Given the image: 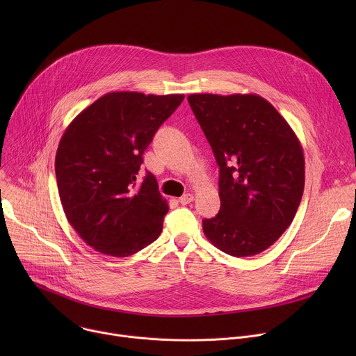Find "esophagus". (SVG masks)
Instances as JSON below:
<instances>
[{"label":"esophagus","instance_id":"esophagus-1","mask_svg":"<svg viewBox=\"0 0 356 356\" xmlns=\"http://www.w3.org/2000/svg\"><path fill=\"white\" fill-rule=\"evenodd\" d=\"M193 200H194V195H193V194H190V193H187V194H184V195H181V197L179 198V201H180V204H181V206L188 204V202H191Z\"/></svg>","mask_w":356,"mask_h":356}]
</instances>
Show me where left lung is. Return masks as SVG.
Segmentation results:
<instances>
[{
  "label": "left lung",
  "mask_w": 356,
  "mask_h": 356,
  "mask_svg": "<svg viewBox=\"0 0 356 356\" xmlns=\"http://www.w3.org/2000/svg\"><path fill=\"white\" fill-rule=\"evenodd\" d=\"M188 104L220 166L221 209L202 220L207 239L231 257H253L291 224L304 190L302 147L258 94H190Z\"/></svg>",
  "instance_id": "obj_1"
}]
</instances>
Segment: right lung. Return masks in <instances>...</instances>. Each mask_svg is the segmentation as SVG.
I'll list each match as a JSON object with an SVG mask.
<instances>
[{"mask_svg": "<svg viewBox=\"0 0 356 356\" xmlns=\"http://www.w3.org/2000/svg\"><path fill=\"white\" fill-rule=\"evenodd\" d=\"M183 94L113 91L66 128L55 170L69 224L97 252L127 258L158 239L169 211L158 181L138 175L142 155Z\"/></svg>", "mask_w": 356, "mask_h": 356, "instance_id": "add662e5", "label": "right lung"}]
</instances>
